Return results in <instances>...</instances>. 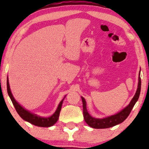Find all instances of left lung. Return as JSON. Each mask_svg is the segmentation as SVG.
<instances>
[{
    "mask_svg": "<svg viewBox=\"0 0 149 149\" xmlns=\"http://www.w3.org/2000/svg\"><path fill=\"white\" fill-rule=\"evenodd\" d=\"M140 91H141V78H140V72L139 76V83H138V88L136 90V93L132 100L130 102L129 105L125 108L123 110L121 111L118 113L116 115L109 116L103 119H98L92 118L88 113L86 109V102L83 97H81L83 101V117L85 121L90 127L95 128V129H102V128H109L116 125L121 123L127 118V116L130 113L132 109L134 107L135 103L137 102L139 97Z\"/></svg>",
    "mask_w": 149,
    "mask_h": 149,
    "instance_id": "8db88e82",
    "label": "left lung"
}]
</instances>
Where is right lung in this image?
I'll use <instances>...</instances> for the list:
<instances>
[{
	"label": "right lung",
	"mask_w": 149,
	"mask_h": 149,
	"mask_svg": "<svg viewBox=\"0 0 149 149\" xmlns=\"http://www.w3.org/2000/svg\"><path fill=\"white\" fill-rule=\"evenodd\" d=\"M7 90H8V95H9L10 98L11 99L12 102H13V105H14L17 112V113L19 115V116L22 119H24L26 121H28V122H29L30 123L34 125L39 126V127H50V126H52L53 125L55 124L56 123H57L58 119H59V113H60L61 105H62V102L64 100L59 103L57 111H56L55 113H54L52 116H50V117L49 118H42V117H39L38 116L35 115V114L31 113L28 111L25 110L23 107H22L21 106H20L19 104L15 101L14 97L13 96V95H12L11 91H10L8 80H7Z\"/></svg>",
	"instance_id": "add662e5"
}]
</instances>
